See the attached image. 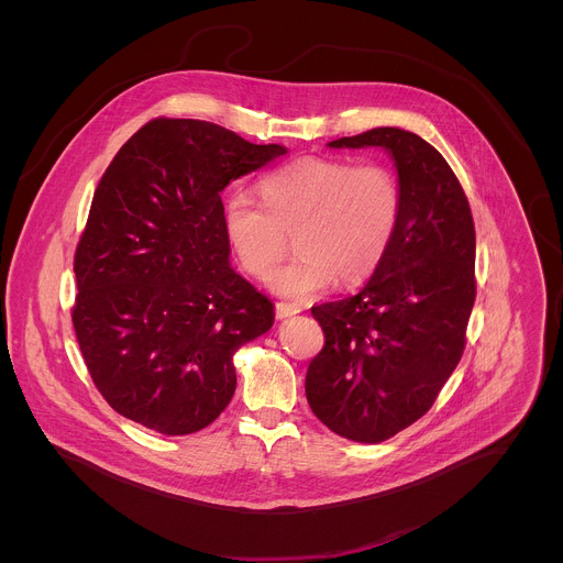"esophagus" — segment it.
<instances>
[{"label": "esophagus", "mask_w": 563, "mask_h": 563, "mask_svg": "<svg viewBox=\"0 0 563 563\" xmlns=\"http://www.w3.org/2000/svg\"><path fill=\"white\" fill-rule=\"evenodd\" d=\"M299 312H301V308H299L297 303H284V301L275 303V314H277V319H288V317H295V314H299Z\"/></svg>", "instance_id": "obj_1"}]
</instances>
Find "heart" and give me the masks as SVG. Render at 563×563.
<instances>
[{
    "label": "heart",
    "mask_w": 563,
    "mask_h": 563,
    "mask_svg": "<svg viewBox=\"0 0 563 563\" xmlns=\"http://www.w3.org/2000/svg\"><path fill=\"white\" fill-rule=\"evenodd\" d=\"M260 188L264 201L244 190L225 199V236L242 268L266 277L294 234L300 253L268 277L282 297L310 299L335 279H368L401 228V179L384 162L308 156L273 170Z\"/></svg>",
    "instance_id": "heart-1"
}]
</instances>
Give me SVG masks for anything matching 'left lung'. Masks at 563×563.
Returning <instances> with one entry per match:
<instances>
[{"instance_id":"1","label":"left lung","mask_w":563,"mask_h":563,"mask_svg":"<svg viewBox=\"0 0 563 563\" xmlns=\"http://www.w3.org/2000/svg\"><path fill=\"white\" fill-rule=\"evenodd\" d=\"M329 147H384L401 179L388 257L357 295L312 308L324 346L306 375L322 424L377 444L424 416L462 360L477 297L475 223L457 175L418 134L375 128Z\"/></svg>"}]
</instances>
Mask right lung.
<instances>
[{"mask_svg":"<svg viewBox=\"0 0 563 563\" xmlns=\"http://www.w3.org/2000/svg\"><path fill=\"white\" fill-rule=\"evenodd\" d=\"M284 154L161 117L106 168L76 249L71 319L92 384L121 416L186 435L232 401L234 353L275 312L230 266L221 190Z\"/></svg>","mask_w":563,"mask_h":563,"instance_id":"1","label":"right lung"}]
</instances>
